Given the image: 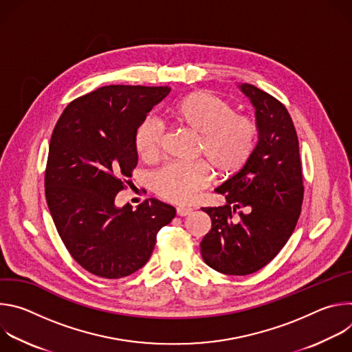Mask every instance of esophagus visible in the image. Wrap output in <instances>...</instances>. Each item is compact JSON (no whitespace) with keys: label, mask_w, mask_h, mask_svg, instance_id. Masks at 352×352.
I'll return each mask as SVG.
<instances>
[{"label":"esophagus","mask_w":352,"mask_h":352,"mask_svg":"<svg viewBox=\"0 0 352 352\" xmlns=\"http://www.w3.org/2000/svg\"><path fill=\"white\" fill-rule=\"evenodd\" d=\"M192 213V209L189 208H177V214L179 217H185V216H189Z\"/></svg>","instance_id":"34e87169"}]
</instances>
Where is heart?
Returning <instances> with one entry per match:
<instances>
[{"instance_id": "obj_1", "label": "heart", "mask_w": 352, "mask_h": 352, "mask_svg": "<svg viewBox=\"0 0 352 352\" xmlns=\"http://www.w3.org/2000/svg\"><path fill=\"white\" fill-rule=\"evenodd\" d=\"M174 122L196 136V156L202 157L217 179L235 177L252 156L258 128L255 121L235 113L226 98L196 90L185 94L170 111ZM162 128L153 120H144L136 131L135 146L144 162L155 160L162 147ZM202 163L192 166L170 164L153 177L155 192L173 204H188L209 182V170Z\"/></svg>"}]
</instances>
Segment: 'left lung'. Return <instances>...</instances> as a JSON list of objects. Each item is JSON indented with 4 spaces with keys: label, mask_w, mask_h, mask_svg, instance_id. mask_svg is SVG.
Here are the masks:
<instances>
[{
    "label": "left lung",
    "mask_w": 352,
    "mask_h": 352,
    "mask_svg": "<svg viewBox=\"0 0 352 352\" xmlns=\"http://www.w3.org/2000/svg\"><path fill=\"white\" fill-rule=\"evenodd\" d=\"M238 87L255 107L259 140L248 164L214 189L226 205L202 209L212 230L200 242L206 265L228 276L255 273L280 252L304 199L299 143L287 109L254 85Z\"/></svg>",
    "instance_id": "left-lung-1"
}]
</instances>
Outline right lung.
I'll return each instance as SVG.
<instances>
[{
  "mask_svg": "<svg viewBox=\"0 0 352 352\" xmlns=\"http://www.w3.org/2000/svg\"><path fill=\"white\" fill-rule=\"evenodd\" d=\"M171 91L168 86H103L67 106L50 140L45 199L71 256L103 278L146 265L175 209L152 197L116 206L138 164L136 131Z\"/></svg>",
  "mask_w": 352,
  "mask_h": 352,
  "instance_id": "1",
  "label": "right lung"
}]
</instances>
